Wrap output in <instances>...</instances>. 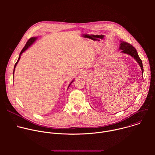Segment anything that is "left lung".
Wrapping results in <instances>:
<instances>
[{
	"mask_svg": "<svg viewBox=\"0 0 155 155\" xmlns=\"http://www.w3.org/2000/svg\"><path fill=\"white\" fill-rule=\"evenodd\" d=\"M120 49L121 50V53L130 55L132 57H133L136 60V61L140 65L142 73H143V68L142 61L140 59V58H139L136 49L132 45H130V44H129V43L126 42V41H121V43H120Z\"/></svg>",
	"mask_w": 155,
	"mask_h": 155,
	"instance_id": "1",
	"label": "left lung"
}]
</instances>
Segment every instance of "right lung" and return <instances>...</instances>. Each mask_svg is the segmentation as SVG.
Segmentation results:
<instances>
[{
  "label": "right lung",
  "mask_w": 155,
  "mask_h": 155,
  "mask_svg": "<svg viewBox=\"0 0 155 155\" xmlns=\"http://www.w3.org/2000/svg\"><path fill=\"white\" fill-rule=\"evenodd\" d=\"M37 39V38L36 37H31V38H30L28 40V41L26 42V45L25 46V47L23 48V50H21V53H20V54H19V58H18V61H16V62L15 63V66H14V70H13V74H14V72H15V67L16 66V64H18V61H19V59H20V58H21V54L23 53L25 51H26V50H27L31 45L35 41V40ZM74 81H72L71 83H72ZM71 84H69V86H70V85H71ZM68 88H69V87H68Z\"/></svg>",
  "instance_id": "add662e5"
}]
</instances>
